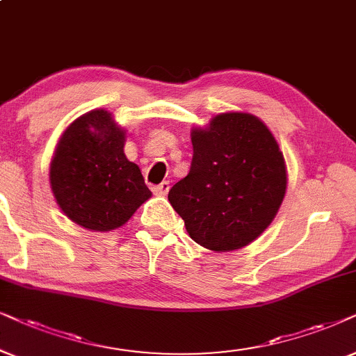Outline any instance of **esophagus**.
<instances>
[{
    "instance_id": "34e87169",
    "label": "esophagus",
    "mask_w": 356,
    "mask_h": 356,
    "mask_svg": "<svg viewBox=\"0 0 356 356\" xmlns=\"http://www.w3.org/2000/svg\"><path fill=\"white\" fill-rule=\"evenodd\" d=\"M169 182L168 181H164V182H161L159 186H156L154 187V193L156 195H168V192H169Z\"/></svg>"
}]
</instances>
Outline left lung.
Instances as JSON below:
<instances>
[{"instance_id":"obj_1","label":"left lung","mask_w":356,"mask_h":356,"mask_svg":"<svg viewBox=\"0 0 356 356\" xmlns=\"http://www.w3.org/2000/svg\"><path fill=\"white\" fill-rule=\"evenodd\" d=\"M191 170L169 191V202L203 248L227 252L267 229L286 191L282 151L250 113L216 115L192 131Z\"/></svg>"}]
</instances>
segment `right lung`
<instances>
[{
  "label": "right lung",
  "instance_id": "1",
  "mask_svg": "<svg viewBox=\"0 0 356 356\" xmlns=\"http://www.w3.org/2000/svg\"><path fill=\"white\" fill-rule=\"evenodd\" d=\"M125 131L107 111H91L61 135L50 168V186L71 221L111 231L130 220L151 197L138 165L123 153Z\"/></svg>",
  "mask_w": 356,
  "mask_h": 356
}]
</instances>
